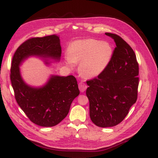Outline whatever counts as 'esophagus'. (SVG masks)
I'll list each match as a JSON object with an SVG mask.
<instances>
[{"instance_id":"esophagus-1","label":"esophagus","mask_w":158,"mask_h":158,"mask_svg":"<svg viewBox=\"0 0 158 158\" xmlns=\"http://www.w3.org/2000/svg\"><path fill=\"white\" fill-rule=\"evenodd\" d=\"M78 87H79V89L81 92H84L85 91V89H87V85L84 82H80L78 84Z\"/></svg>"}]
</instances>
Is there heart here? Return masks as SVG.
Segmentation results:
<instances>
[{"instance_id": "1", "label": "heart", "mask_w": 158, "mask_h": 158, "mask_svg": "<svg viewBox=\"0 0 158 158\" xmlns=\"http://www.w3.org/2000/svg\"><path fill=\"white\" fill-rule=\"evenodd\" d=\"M112 54V48L107 42L87 39L74 42L65 60L70 69H74L76 63L80 62L79 73L91 78L96 77L107 67Z\"/></svg>"}]
</instances>
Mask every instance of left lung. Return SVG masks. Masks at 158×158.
Here are the masks:
<instances>
[{
  "mask_svg": "<svg viewBox=\"0 0 158 158\" xmlns=\"http://www.w3.org/2000/svg\"><path fill=\"white\" fill-rule=\"evenodd\" d=\"M116 47L107 67L97 78L88 81L86 95L89 117L95 125L111 127L125 118L137 99L138 64L135 52L121 37L111 33Z\"/></svg>",
  "mask_w": 158,
  "mask_h": 158,
  "instance_id": "obj_1",
  "label": "left lung"
}]
</instances>
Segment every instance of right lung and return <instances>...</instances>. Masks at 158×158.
Masks as SVG:
<instances>
[{
	"label": "right lung",
	"mask_w": 158,
	"mask_h": 158,
	"mask_svg": "<svg viewBox=\"0 0 158 158\" xmlns=\"http://www.w3.org/2000/svg\"><path fill=\"white\" fill-rule=\"evenodd\" d=\"M61 51L58 36L35 37L23 43L12 59L10 80L16 102L30 120L41 127H54L66 117L72 102L80 94L77 81L71 75L51 74L44 85L33 86L23 79L20 67L31 56L47 66L59 63Z\"/></svg>",
	"instance_id": "add662e5"
}]
</instances>
